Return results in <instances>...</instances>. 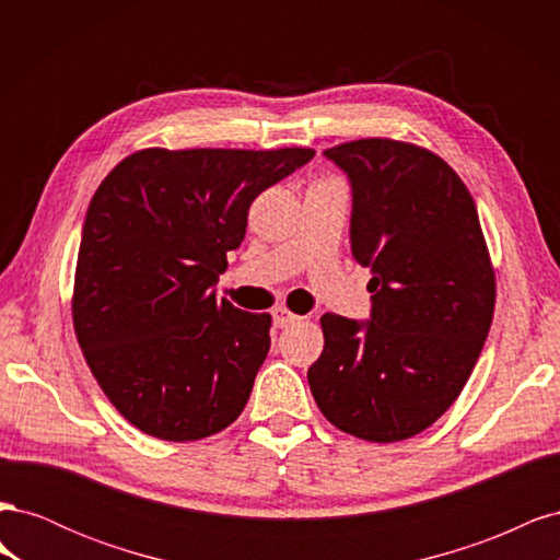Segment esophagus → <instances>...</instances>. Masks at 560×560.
<instances>
[{
	"label": "esophagus",
	"mask_w": 560,
	"mask_h": 560,
	"mask_svg": "<svg viewBox=\"0 0 560 560\" xmlns=\"http://www.w3.org/2000/svg\"><path fill=\"white\" fill-rule=\"evenodd\" d=\"M301 319H303V317L290 313L287 308H276V311H273V322H276V327H280V329L290 327V325H296V322H301Z\"/></svg>",
	"instance_id": "1"
}]
</instances>
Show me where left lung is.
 Returning a JSON list of instances; mask_svg holds the SVG:
<instances>
[{
  "label": "left lung",
  "mask_w": 560,
  "mask_h": 560,
  "mask_svg": "<svg viewBox=\"0 0 560 560\" xmlns=\"http://www.w3.org/2000/svg\"><path fill=\"white\" fill-rule=\"evenodd\" d=\"M325 156L350 182V249L374 278L369 319L322 315L311 393L338 430L401 442L448 409L477 364L493 266L467 186L432 151L371 138Z\"/></svg>",
  "instance_id": "1"
}]
</instances>
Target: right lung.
Wrapping results in <instances>:
<instances>
[{
  "label": "right lung",
  "instance_id": "right-lung-1",
  "mask_svg": "<svg viewBox=\"0 0 560 560\" xmlns=\"http://www.w3.org/2000/svg\"><path fill=\"white\" fill-rule=\"evenodd\" d=\"M313 149H144L97 186L81 231L74 331L130 425L163 442L229 428L270 348V315L217 301L252 200Z\"/></svg>",
  "mask_w": 560,
  "mask_h": 560
}]
</instances>
